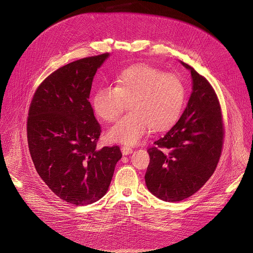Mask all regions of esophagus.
Segmentation results:
<instances>
[{"label": "esophagus", "instance_id": "1", "mask_svg": "<svg viewBox=\"0 0 253 253\" xmlns=\"http://www.w3.org/2000/svg\"><path fill=\"white\" fill-rule=\"evenodd\" d=\"M121 151H122V154L124 156H128V155H131L133 153V149L130 146H122Z\"/></svg>", "mask_w": 253, "mask_h": 253}]
</instances>
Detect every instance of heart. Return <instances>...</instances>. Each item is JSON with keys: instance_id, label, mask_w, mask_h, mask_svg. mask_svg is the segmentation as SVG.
<instances>
[{"instance_id": "obj_1", "label": "heart", "mask_w": 253, "mask_h": 253, "mask_svg": "<svg viewBox=\"0 0 253 253\" xmlns=\"http://www.w3.org/2000/svg\"><path fill=\"white\" fill-rule=\"evenodd\" d=\"M185 96L182 81L146 65L133 66L116 79V86L99 87L92 98L95 114L106 122L115 121L129 103V113L112 126V142L136 144L149 129L169 127L179 116Z\"/></svg>"}]
</instances>
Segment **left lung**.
Masks as SVG:
<instances>
[{
	"mask_svg": "<svg viewBox=\"0 0 253 253\" xmlns=\"http://www.w3.org/2000/svg\"><path fill=\"white\" fill-rule=\"evenodd\" d=\"M192 92L178 122L148 148L144 176L147 189L158 198L176 203L204 186L221 157L224 128L221 107L209 81L191 66Z\"/></svg>",
	"mask_w": 253,
	"mask_h": 253,
	"instance_id": "1",
	"label": "left lung"
}]
</instances>
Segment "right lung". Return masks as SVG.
<instances>
[{
  "instance_id": "right-lung-1",
  "label": "right lung",
  "mask_w": 253,
  "mask_h": 253,
  "mask_svg": "<svg viewBox=\"0 0 253 253\" xmlns=\"http://www.w3.org/2000/svg\"><path fill=\"white\" fill-rule=\"evenodd\" d=\"M110 57L103 54L67 64L46 77L29 108L31 159L48 188L75 206H87L108 191L120 147L96 148L100 126L88 102L93 77Z\"/></svg>"
}]
</instances>
